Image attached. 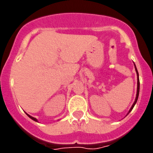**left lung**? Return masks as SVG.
I'll list each match as a JSON object with an SVG mask.
<instances>
[{
    "label": "left lung",
    "instance_id": "1",
    "mask_svg": "<svg viewBox=\"0 0 153 153\" xmlns=\"http://www.w3.org/2000/svg\"><path fill=\"white\" fill-rule=\"evenodd\" d=\"M135 69H136V74H137V92H136V100H135V102H133V104H132V107H131L130 109H129V113H128V114H129V113L132 111V109H133V107H134L135 104H136V102H137L138 97H139V93H140V79H139V73H138V71H137V69H136V65H135Z\"/></svg>",
    "mask_w": 153,
    "mask_h": 153
}]
</instances>
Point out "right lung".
I'll return each instance as SVG.
<instances>
[{"label": "right lung", "instance_id": "add662e5", "mask_svg": "<svg viewBox=\"0 0 153 153\" xmlns=\"http://www.w3.org/2000/svg\"><path fill=\"white\" fill-rule=\"evenodd\" d=\"M27 115L28 117H29L31 119V120H34V121H36V122H37V120H36V118H34V117H31V116H30V115H28L27 113Z\"/></svg>", "mask_w": 153, "mask_h": 153}]
</instances>
